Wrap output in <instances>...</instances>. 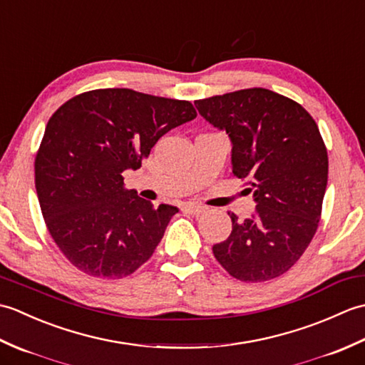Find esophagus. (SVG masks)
I'll list each match as a JSON object with an SVG mask.
<instances>
[{"label":"esophagus","instance_id":"34e87169","mask_svg":"<svg viewBox=\"0 0 365 365\" xmlns=\"http://www.w3.org/2000/svg\"><path fill=\"white\" fill-rule=\"evenodd\" d=\"M183 210L191 213V215H196V216H197V215H200V213H204V212L207 210V208H205L204 205L190 202V204H185V205H183Z\"/></svg>","mask_w":365,"mask_h":365}]
</instances>
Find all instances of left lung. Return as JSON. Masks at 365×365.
Masks as SVG:
<instances>
[{"label":"left lung","instance_id":"left-lung-1","mask_svg":"<svg viewBox=\"0 0 365 365\" xmlns=\"http://www.w3.org/2000/svg\"><path fill=\"white\" fill-rule=\"evenodd\" d=\"M199 114L232 143V173L247 178L255 210L213 246L230 276L263 282L289 271L319 227L328 152L312 115L263 88L196 100Z\"/></svg>","mask_w":365,"mask_h":365}]
</instances>
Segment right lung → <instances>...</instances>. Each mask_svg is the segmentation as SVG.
I'll return each mask as SVG.
<instances>
[{
    "label": "right lung",
    "instance_id": "right-lung-1",
    "mask_svg": "<svg viewBox=\"0 0 365 365\" xmlns=\"http://www.w3.org/2000/svg\"><path fill=\"white\" fill-rule=\"evenodd\" d=\"M196 118L187 100L96 89L68 100L46 123L36 155V191L54 243L96 277H125L150 259L174 205L123 188L158 139Z\"/></svg>",
    "mask_w": 365,
    "mask_h": 365
}]
</instances>
